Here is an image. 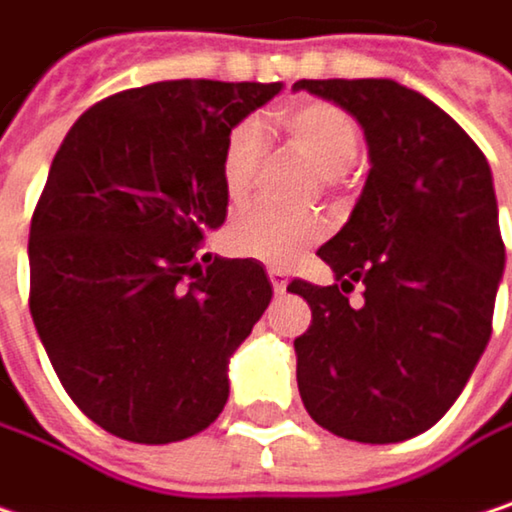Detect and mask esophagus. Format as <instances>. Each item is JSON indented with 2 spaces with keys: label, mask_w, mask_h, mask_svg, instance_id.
Instances as JSON below:
<instances>
[{
  "label": "esophagus",
  "mask_w": 512,
  "mask_h": 512,
  "mask_svg": "<svg viewBox=\"0 0 512 512\" xmlns=\"http://www.w3.org/2000/svg\"><path fill=\"white\" fill-rule=\"evenodd\" d=\"M268 277H271V286H274V292H277V295H283V292H286V286H289V277H286V271H283V268H268Z\"/></svg>",
  "instance_id": "esophagus-1"
}]
</instances>
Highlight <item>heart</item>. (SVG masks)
<instances>
[{
	"instance_id": "1",
	"label": "heart",
	"mask_w": 512,
	"mask_h": 512,
	"mask_svg": "<svg viewBox=\"0 0 512 512\" xmlns=\"http://www.w3.org/2000/svg\"><path fill=\"white\" fill-rule=\"evenodd\" d=\"M280 128L289 142L313 160L325 178L343 175L361 151V133L349 113L325 101H307L280 113ZM265 163V136L256 122H241L229 130L220 151V187L229 202H244ZM316 217H286L271 208H247L226 229V247L235 256L265 265H289L322 238Z\"/></svg>"
}]
</instances>
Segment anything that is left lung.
<instances>
[{
	"instance_id": "obj_1",
	"label": "left lung",
	"mask_w": 512,
	"mask_h": 512,
	"mask_svg": "<svg viewBox=\"0 0 512 512\" xmlns=\"http://www.w3.org/2000/svg\"><path fill=\"white\" fill-rule=\"evenodd\" d=\"M346 110L370 175L346 226L319 247L339 286L292 280L313 322L295 340L298 390L328 432L393 444L435 426L471 379L489 334L504 241L492 169L441 107L393 80H298Z\"/></svg>"
}]
</instances>
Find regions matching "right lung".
I'll list each match as a JSON object with an SVG mask.
<instances>
[{
    "instance_id": "1",
    "label": "right lung",
    "mask_w": 512,
    "mask_h": 512,
    "mask_svg": "<svg viewBox=\"0 0 512 512\" xmlns=\"http://www.w3.org/2000/svg\"><path fill=\"white\" fill-rule=\"evenodd\" d=\"M280 92L128 89L86 110L53 157L29 229L32 322L68 396L125 441L190 438L229 399V358L274 289L262 262L202 247L226 220L229 130Z\"/></svg>"
}]
</instances>
